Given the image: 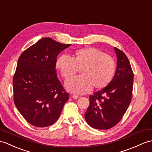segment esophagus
Instances as JSON below:
<instances>
[{
	"label": "esophagus",
	"mask_w": 152,
	"mask_h": 152,
	"mask_svg": "<svg viewBox=\"0 0 152 152\" xmlns=\"http://www.w3.org/2000/svg\"><path fill=\"white\" fill-rule=\"evenodd\" d=\"M79 98V96L77 94H73L72 95V98L74 99H77V98Z\"/></svg>",
	"instance_id": "esophagus-1"
}]
</instances>
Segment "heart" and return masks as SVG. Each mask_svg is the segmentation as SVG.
Segmentation results:
<instances>
[{"mask_svg":"<svg viewBox=\"0 0 152 152\" xmlns=\"http://www.w3.org/2000/svg\"><path fill=\"white\" fill-rule=\"evenodd\" d=\"M56 66L66 80L76 75L80 69L82 75L66 81V88L70 92L83 94L95 89H104L111 82L115 74V60L99 49L86 47L74 51L70 58L61 55Z\"/></svg>","mask_w":152,"mask_h":152,"instance_id":"heart-1","label":"heart"}]
</instances>
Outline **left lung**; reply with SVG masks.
I'll return each instance as SVG.
<instances>
[{
    "label": "left lung",
    "instance_id": "1",
    "mask_svg": "<svg viewBox=\"0 0 152 152\" xmlns=\"http://www.w3.org/2000/svg\"><path fill=\"white\" fill-rule=\"evenodd\" d=\"M117 65L109 86L89 96L90 104L85 113L87 124L97 129H110L122 119L132 100L133 73L124 52L114 47Z\"/></svg>",
    "mask_w": 152,
    "mask_h": 152
}]
</instances>
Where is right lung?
Returning a JSON list of instances; mask_svg holds the SVG:
<instances>
[{"label": "right lung", "instance_id": "add662e5", "mask_svg": "<svg viewBox=\"0 0 152 152\" xmlns=\"http://www.w3.org/2000/svg\"><path fill=\"white\" fill-rule=\"evenodd\" d=\"M70 45L42 38L20 56L13 80L14 103L31 125L44 128L54 124L69 100L57 77L56 61Z\"/></svg>", "mask_w": 152, "mask_h": 152}]
</instances>
